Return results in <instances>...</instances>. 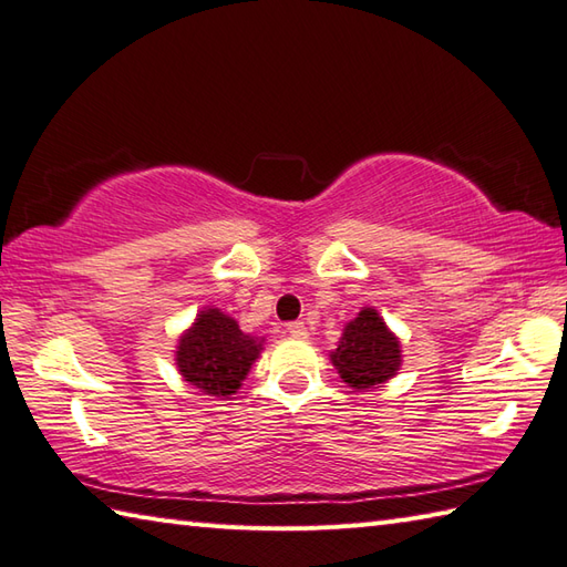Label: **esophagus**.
I'll use <instances>...</instances> for the list:
<instances>
[{"label":"esophagus","instance_id":"34e87169","mask_svg":"<svg viewBox=\"0 0 567 567\" xmlns=\"http://www.w3.org/2000/svg\"><path fill=\"white\" fill-rule=\"evenodd\" d=\"M286 330H288V334H293V338H306V334H308V328H306V322H300V320H293V322H288V326H286Z\"/></svg>","mask_w":567,"mask_h":567}]
</instances>
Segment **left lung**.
I'll list each match as a JSON object with an SVG mask.
<instances>
[{"label":"left lung","mask_w":567,"mask_h":567,"mask_svg":"<svg viewBox=\"0 0 567 567\" xmlns=\"http://www.w3.org/2000/svg\"><path fill=\"white\" fill-rule=\"evenodd\" d=\"M332 364L340 377L354 389H374L399 372L401 350L377 310L364 308L360 316L344 328Z\"/></svg>","instance_id":"8db88e82"}]
</instances>
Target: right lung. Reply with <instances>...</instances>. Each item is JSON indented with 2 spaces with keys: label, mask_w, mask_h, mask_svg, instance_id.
<instances>
[{
  "label": "right lung",
  "mask_w": 567,
  "mask_h": 567,
  "mask_svg": "<svg viewBox=\"0 0 567 567\" xmlns=\"http://www.w3.org/2000/svg\"><path fill=\"white\" fill-rule=\"evenodd\" d=\"M259 350L261 342L241 332L233 318L207 308L181 338L176 362L193 386L213 396H229L239 389Z\"/></svg>",
  "instance_id": "obj_1"
}]
</instances>
